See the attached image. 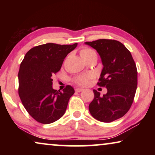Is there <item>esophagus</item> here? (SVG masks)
<instances>
[{"label":"esophagus","instance_id":"1","mask_svg":"<svg viewBox=\"0 0 155 155\" xmlns=\"http://www.w3.org/2000/svg\"><path fill=\"white\" fill-rule=\"evenodd\" d=\"M84 90H82V89H80V88H76L75 89V92H81L83 91Z\"/></svg>","mask_w":155,"mask_h":155}]
</instances>
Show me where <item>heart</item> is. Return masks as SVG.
<instances>
[{
	"label": "heart",
	"instance_id": "heart-1",
	"mask_svg": "<svg viewBox=\"0 0 155 155\" xmlns=\"http://www.w3.org/2000/svg\"><path fill=\"white\" fill-rule=\"evenodd\" d=\"M80 55L82 57V58H84V60L87 61L89 58L92 57V56L97 55L96 53L92 48H83L80 50ZM94 78V75L91 73H88L87 75H79L78 77H76L74 79V82L75 84H77L78 85L81 86V87H85L89 84L90 80H92Z\"/></svg>",
	"mask_w": 155,
	"mask_h": 155
}]
</instances>
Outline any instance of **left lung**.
Returning <instances> with one entry per match:
<instances>
[{"instance_id": "1", "label": "left lung", "mask_w": 155, "mask_h": 155, "mask_svg": "<svg viewBox=\"0 0 155 155\" xmlns=\"http://www.w3.org/2000/svg\"><path fill=\"white\" fill-rule=\"evenodd\" d=\"M99 53L104 68L97 84L107 93L93 90L94 98L89 105L93 117L109 123L121 118L132 105L137 84L136 65L129 50L120 41L101 39L87 41Z\"/></svg>"}]
</instances>
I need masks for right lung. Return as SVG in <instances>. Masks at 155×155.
<instances>
[{
    "label": "right lung",
    "mask_w": 155,
    "mask_h": 155,
    "mask_svg": "<svg viewBox=\"0 0 155 155\" xmlns=\"http://www.w3.org/2000/svg\"><path fill=\"white\" fill-rule=\"evenodd\" d=\"M77 45L48 43L35 46L25 54L18 73V93L25 109L37 122L51 124L65 114L75 90L70 85L63 92L54 90L51 77Z\"/></svg>",
    "instance_id": "1"
}]
</instances>
